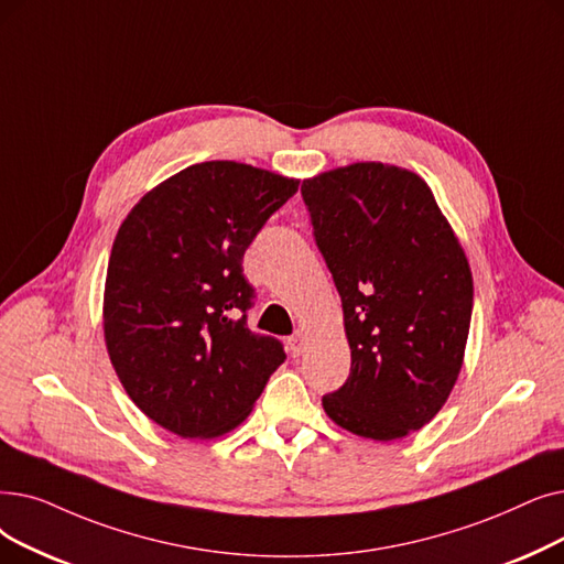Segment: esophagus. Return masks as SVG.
I'll return each mask as SVG.
<instances>
[{"mask_svg":"<svg viewBox=\"0 0 564 564\" xmlns=\"http://www.w3.org/2000/svg\"><path fill=\"white\" fill-rule=\"evenodd\" d=\"M304 348H306V336H304L302 332L292 334V336L288 338V352H290L292 357H300V355L304 352Z\"/></svg>","mask_w":564,"mask_h":564,"instance_id":"obj_1","label":"esophagus"}]
</instances>
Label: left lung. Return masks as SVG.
Segmentation results:
<instances>
[{"label":"left lung","instance_id":"obj_1","mask_svg":"<svg viewBox=\"0 0 564 564\" xmlns=\"http://www.w3.org/2000/svg\"><path fill=\"white\" fill-rule=\"evenodd\" d=\"M315 247L343 304L350 376L323 397L329 417L371 440L429 424L458 378L473 274L422 177L352 163L304 180Z\"/></svg>","mask_w":564,"mask_h":564}]
</instances>
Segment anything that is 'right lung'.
Returning a JSON list of instances; mask_svg holds the SVG:
<instances>
[{"label":"right lung","mask_w":564,"mask_h":564,"mask_svg":"<svg viewBox=\"0 0 564 564\" xmlns=\"http://www.w3.org/2000/svg\"><path fill=\"white\" fill-rule=\"evenodd\" d=\"M300 182L207 161L150 191L121 224L106 276L104 329L131 401L182 437L247 420L283 343L249 329L256 288L241 260Z\"/></svg>","instance_id":"add662e5"}]
</instances>
